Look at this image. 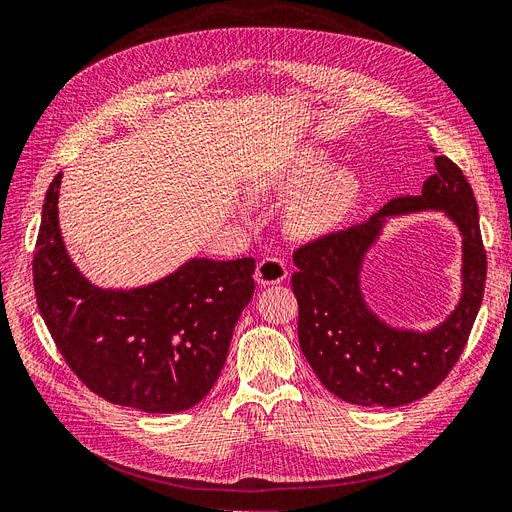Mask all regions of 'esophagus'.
I'll return each instance as SVG.
<instances>
[{
	"instance_id": "34e87169",
	"label": "esophagus",
	"mask_w": 512,
	"mask_h": 512,
	"mask_svg": "<svg viewBox=\"0 0 512 512\" xmlns=\"http://www.w3.org/2000/svg\"><path fill=\"white\" fill-rule=\"evenodd\" d=\"M254 277L258 285H277L288 277V269H285L283 260L279 258H264L258 262Z\"/></svg>"
}]
</instances>
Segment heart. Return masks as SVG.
<instances>
[{
    "label": "heart",
    "mask_w": 512,
    "mask_h": 512,
    "mask_svg": "<svg viewBox=\"0 0 512 512\" xmlns=\"http://www.w3.org/2000/svg\"><path fill=\"white\" fill-rule=\"evenodd\" d=\"M334 157L315 145H300L256 180V191L294 197L285 229L298 239L334 233L361 199V178L351 168H332Z\"/></svg>",
    "instance_id": "obj_1"
}]
</instances>
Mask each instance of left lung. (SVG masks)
Listing matches in <instances>:
<instances>
[{
	"instance_id": "obj_1",
	"label": "left lung",
	"mask_w": 512,
	"mask_h": 512,
	"mask_svg": "<svg viewBox=\"0 0 512 512\" xmlns=\"http://www.w3.org/2000/svg\"><path fill=\"white\" fill-rule=\"evenodd\" d=\"M435 168L420 195L397 197L363 224L294 254L300 349L321 384L346 403L399 407L422 399L452 370L473 330L487 269L477 201L454 161L437 155ZM422 211H439L463 239L459 302L426 331L384 320L362 290L366 256L390 220Z\"/></svg>"
}]
</instances>
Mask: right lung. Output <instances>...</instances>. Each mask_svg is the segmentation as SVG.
<instances>
[{
  "label": "right lung",
  "instance_id": "add662e5",
  "mask_svg": "<svg viewBox=\"0 0 512 512\" xmlns=\"http://www.w3.org/2000/svg\"><path fill=\"white\" fill-rule=\"evenodd\" d=\"M63 174L48 187L33 254L39 313L77 378L115 405L176 414L210 393L241 311L254 258L191 256L157 281L100 288L73 262L58 220Z\"/></svg>",
  "mask_w": 512,
  "mask_h": 512
}]
</instances>
